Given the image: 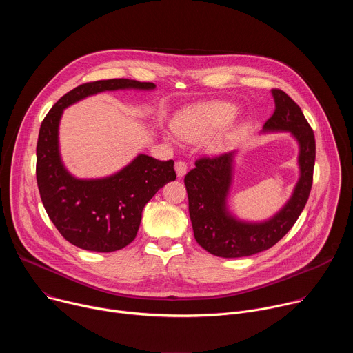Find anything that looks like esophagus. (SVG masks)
<instances>
[{
  "instance_id": "34e87169",
  "label": "esophagus",
  "mask_w": 353,
  "mask_h": 353,
  "mask_svg": "<svg viewBox=\"0 0 353 353\" xmlns=\"http://www.w3.org/2000/svg\"><path fill=\"white\" fill-rule=\"evenodd\" d=\"M174 170H176L177 177L181 179V177H184L185 173H187V165H185L184 162L179 161V162H176V165H174Z\"/></svg>"
}]
</instances>
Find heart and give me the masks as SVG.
<instances>
[{"mask_svg":"<svg viewBox=\"0 0 353 353\" xmlns=\"http://www.w3.org/2000/svg\"><path fill=\"white\" fill-rule=\"evenodd\" d=\"M236 114V108L226 102H207L183 109L173 119V132L166 131L165 139L176 142V135L187 142H198L208 138L221 127L226 125ZM226 141L225 135H219L210 142L211 150H218Z\"/></svg>","mask_w":353,"mask_h":353,"instance_id":"1","label":"heart"}]
</instances>
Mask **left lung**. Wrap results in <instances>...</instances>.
Instances as JSON below:
<instances>
[{
    "label": "left lung",
    "mask_w": 353,
    "mask_h": 353,
    "mask_svg": "<svg viewBox=\"0 0 353 353\" xmlns=\"http://www.w3.org/2000/svg\"><path fill=\"white\" fill-rule=\"evenodd\" d=\"M274 114L261 134L289 132L299 146V179L282 208L264 221H245L229 207L237 150L218 158H204L187 173L184 184L188 211L196 243L208 253L223 257H247L276 244L303 211L313 184L316 141L313 130L300 108L282 90L272 89Z\"/></svg>",
    "instance_id": "1"
}]
</instances>
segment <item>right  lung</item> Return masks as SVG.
I'll return each mask as SVG.
<instances>
[{
  "mask_svg": "<svg viewBox=\"0 0 353 353\" xmlns=\"http://www.w3.org/2000/svg\"><path fill=\"white\" fill-rule=\"evenodd\" d=\"M154 90L152 82L106 79L77 86L44 117L36 148V177L44 210L71 244L112 253L130 244L139 229L143 207L165 184L176 180L173 161L138 154L119 172L79 179L65 168L60 152V121L67 108L108 90Z\"/></svg>",
  "mask_w": 353,
  "mask_h": 353,
  "instance_id": "right-lung-1",
  "label": "right lung"
}]
</instances>
